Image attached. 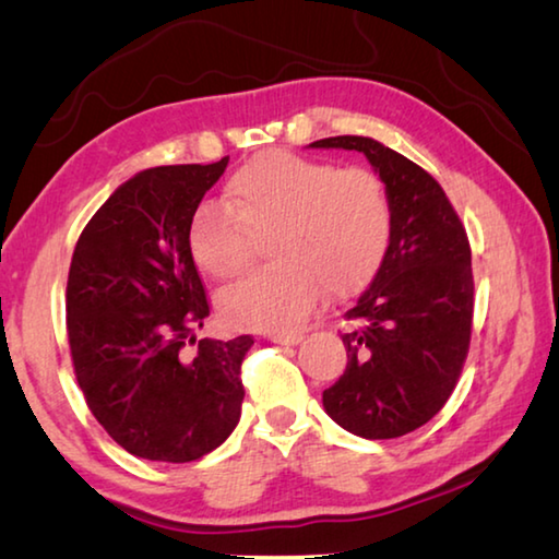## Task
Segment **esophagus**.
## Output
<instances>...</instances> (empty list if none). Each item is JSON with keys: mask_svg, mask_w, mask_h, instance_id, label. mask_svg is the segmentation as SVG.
Wrapping results in <instances>:
<instances>
[{"mask_svg": "<svg viewBox=\"0 0 559 559\" xmlns=\"http://www.w3.org/2000/svg\"><path fill=\"white\" fill-rule=\"evenodd\" d=\"M270 341H274V344H282V346H297L301 344V334H280V331H272V334L267 336Z\"/></svg>", "mask_w": 559, "mask_h": 559, "instance_id": "34e87169", "label": "esophagus"}]
</instances>
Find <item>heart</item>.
Listing matches in <instances>:
<instances>
[{
	"instance_id": "heart-1",
	"label": "heart",
	"mask_w": 559,
	"mask_h": 559,
	"mask_svg": "<svg viewBox=\"0 0 559 559\" xmlns=\"http://www.w3.org/2000/svg\"><path fill=\"white\" fill-rule=\"evenodd\" d=\"M224 203L193 213L189 248L215 280H235L250 267L258 238L277 233L280 264L260 270L225 292L221 311L240 329L289 331L305 324L324 287L350 295L376 277L393 238V201L368 169L262 152L225 186Z\"/></svg>"
}]
</instances>
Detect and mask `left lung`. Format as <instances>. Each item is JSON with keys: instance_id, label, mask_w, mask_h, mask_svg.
I'll return each instance as SVG.
<instances>
[{"instance_id": "1", "label": "left lung", "mask_w": 559, "mask_h": 559, "mask_svg": "<svg viewBox=\"0 0 559 559\" xmlns=\"http://www.w3.org/2000/svg\"><path fill=\"white\" fill-rule=\"evenodd\" d=\"M317 150L366 154L393 201V238L370 287L346 311L348 364L324 390L336 425L395 439L429 423L452 395L472 341V248L432 176L370 136H326Z\"/></svg>"}]
</instances>
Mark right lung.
I'll use <instances>...</instances> for the list:
<instances>
[{"instance_id": "obj_1", "label": "right lung", "mask_w": 559, "mask_h": 559, "mask_svg": "<svg viewBox=\"0 0 559 559\" xmlns=\"http://www.w3.org/2000/svg\"><path fill=\"white\" fill-rule=\"evenodd\" d=\"M225 166L228 156L134 174L73 250L66 314L78 385L105 432L150 462L201 459L240 419V366L252 336L195 346L193 334L211 309L189 228Z\"/></svg>"}]
</instances>
